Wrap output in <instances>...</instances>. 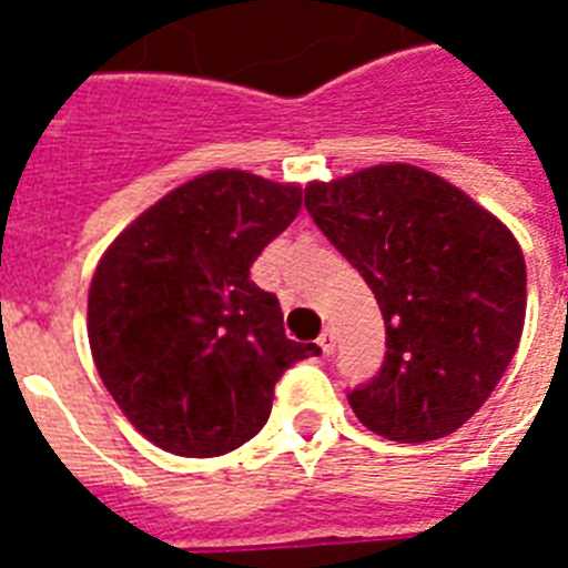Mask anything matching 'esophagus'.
<instances>
[{"label": "esophagus", "mask_w": 568, "mask_h": 568, "mask_svg": "<svg viewBox=\"0 0 568 568\" xmlns=\"http://www.w3.org/2000/svg\"><path fill=\"white\" fill-rule=\"evenodd\" d=\"M318 345H321V351H324V354H333V351H336V336H333V329H324V333H321L318 336Z\"/></svg>", "instance_id": "obj_1"}]
</instances>
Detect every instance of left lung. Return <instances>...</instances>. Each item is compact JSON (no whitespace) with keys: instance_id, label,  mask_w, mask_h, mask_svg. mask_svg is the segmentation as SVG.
I'll return each mask as SVG.
<instances>
[{"instance_id":"8db88e82","label":"left lung","mask_w":568,"mask_h":568,"mask_svg":"<svg viewBox=\"0 0 568 568\" xmlns=\"http://www.w3.org/2000/svg\"><path fill=\"white\" fill-rule=\"evenodd\" d=\"M303 200L386 321L383 368L347 395L356 418L392 442L459 430L519 347L528 274L516 235L415 164L310 182Z\"/></svg>"}]
</instances>
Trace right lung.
Returning <instances> with one entry per match:
<instances>
[{"label": "right lung", "instance_id": "obj_1", "mask_svg": "<svg viewBox=\"0 0 568 568\" xmlns=\"http://www.w3.org/2000/svg\"><path fill=\"white\" fill-rule=\"evenodd\" d=\"M301 205L292 182L209 171L102 253L88 294L93 363L135 430L168 454L221 457L253 439L276 379L321 354L285 336L276 294L250 280Z\"/></svg>", "mask_w": 568, "mask_h": 568}]
</instances>
